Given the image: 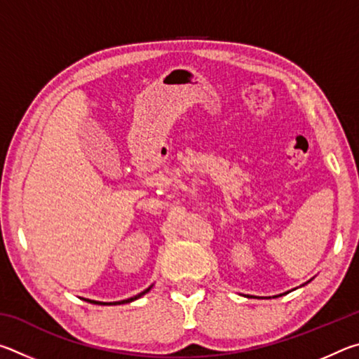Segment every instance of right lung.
I'll return each mask as SVG.
<instances>
[{"label": "right lung", "instance_id": "1", "mask_svg": "<svg viewBox=\"0 0 359 359\" xmlns=\"http://www.w3.org/2000/svg\"><path fill=\"white\" fill-rule=\"evenodd\" d=\"M150 288L151 287H149L147 290H144L142 293H139V294H136V296H133V297H128V299H123V301H117V302H101V301H92V299H83V301H87V302H92V304H100V306H117V304H126V302H131V301H136V299H139V297L141 296H144L145 293H147V291H150Z\"/></svg>", "mask_w": 359, "mask_h": 359}]
</instances>
